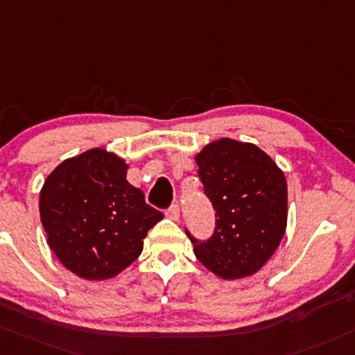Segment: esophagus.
Masks as SVG:
<instances>
[{
  "mask_svg": "<svg viewBox=\"0 0 355 355\" xmlns=\"http://www.w3.org/2000/svg\"><path fill=\"white\" fill-rule=\"evenodd\" d=\"M166 216L171 219V221H178V218H180V207H178L177 204H173V206L166 211Z\"/></svg>",
  "mask_w": 355,
  "mask_h": 355,
  "instance_id": "esophagus-1",
  "label": "esophagus"
}]
</instances>
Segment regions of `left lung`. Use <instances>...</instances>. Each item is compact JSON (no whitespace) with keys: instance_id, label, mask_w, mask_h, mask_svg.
I'll list each match as a JSON object with an SVG mask.
<instances>
[{"instance_id":"1","label":"left lung","mask_w":355,"mask_h":355,"mask_svg":"<svg viewBox=\"0 0 355 355\" xmlns=\"http://www.w3.org/2000/svg\"><path fill=\"white\" fill-rule=\"evenodd\" d=\"M204 192L216 211L207 241L189 233L204 267L226 281L259 272L287 226V184L274 159L252 143L223 137L196 155Z\"/></svg>"}]
</instances>
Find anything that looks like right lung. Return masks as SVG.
Listing matches in <instances>:
<instances>
[{
  "label": "right lung",
  "mask_w": 355,
  "mask_h": 355,
  "mask_svg": "<svg viewBox=\"0 0 355 355\" xmlns=\"http://www.w3.org/2000/svg\"><path fill=\"white\" fill-rule=\"evenodd\" d=\"M129 165L93 148L68 158L40 190L47 245L68 270L88 281L115 277L143 252V240L163 214L129 184Z\"/></svg>",
  "instance_id": "add662e5"
}]
</instances>
